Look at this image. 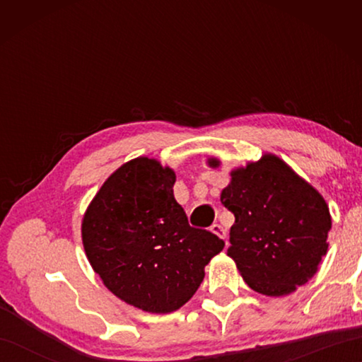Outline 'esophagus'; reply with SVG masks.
Returning <instances> with one entry per match:
<instances>
[{"instance_id": "obj_1", "label": "esophagus", "mask_w": 362, "mask_h": 362, "mask_svg": "<svg viewBox=\"0 0 362 362\" xmlns=\"http://www.w3.org/2000/svg\"><path fill=\"white\" fill-rule=\"evenodd\" d=\"M211 231L214 233V235H217L220 240H225L226 238V230L223 228L222 225H218V223H214L212 226H211Z\"/></svg>"}]
</instances>
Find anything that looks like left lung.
<instances>
[{
    "label": "left lung",
    "instance_id": "8db88e82",
    "mask_svg": "<svg viewBox=\"0 0 362 362\" xmlns=\"http://www.w3.org/2000/svg\"><path fill=\"white\" fill-rule=\"evenodd\" d=\"M207 164L218 168L220 161L209 158ZM230 175L220 194L235 214L228 255L250 289L287 296L313 278L327 252L332 218L326 201L272 153Z\"/></svg>",
    "mask_w": 362,
    "mask_h": 362
}]
</instances>
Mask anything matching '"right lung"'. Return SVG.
<instances>
[{"instance_id": "obj_1", "label": "right lung", "mask_w": 362, "mask_h": 362, "mask_svg": "<svg viewBox=\"0 0 362 362\" xmlns=\"http://www.w3.org/2000/svg\"><path fill=\"white\" fill-rule=\"evenodd\" d=\"M174 183V170L156 159H132L105 180L81 223L86 255L107 289L148 313L185 305L225 246L189 226Z\"/></svg>"}]
</instances>
